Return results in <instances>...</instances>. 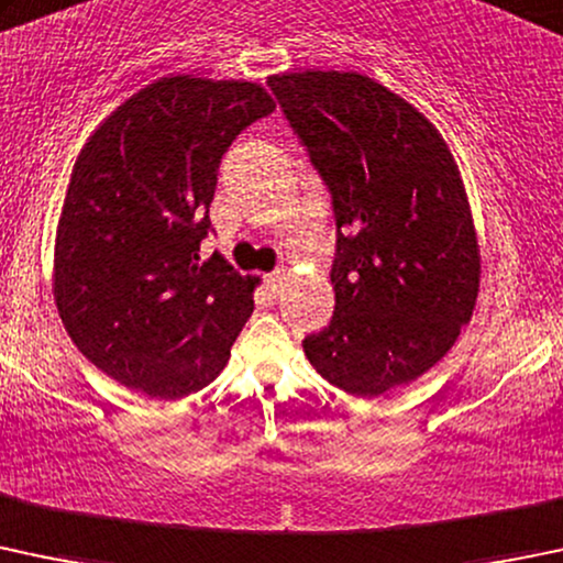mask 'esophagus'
<instances>
[{
  "mask_svg": "<svg viewBox=\"0 0 563 563\" xmlns=\"http://www.w3.org/2000/svg\"><path fill=\"white\" fill-rule=\"evenodd\" d=\"M288 275H291V272H288V269H275V272H272V275L266 277V283H269L272 291H280V288L286 286Z\"/></svg>",
  "mask_w": 563,
  "mask_h": 563,
  "instance_id": "1",
  "label": "esophagus"
}]
</instances>
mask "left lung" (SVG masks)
I'll return each mask as SVG.
<instances>
[{
  "label": "left lung",
  "mask_w": 563,
  "mask_h": 563,
  "mask_svg": "<svg viewBox=\"0 0 563 563\" xmlns=\"http://www.w3.org/2000/svg\"><path fill=\"white\" fill-rule=\"evenodd\" d=\"M272 91L334 199V318L305 356L351 396L426 375L470 323L481 245L440 129L358 73H283Z\"/></svg>",
  "instance_id": "obj_1"
}]
</instances>
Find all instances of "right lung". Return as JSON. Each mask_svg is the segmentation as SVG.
I'll use <instances>...</instances> for the list:
<instances>
[{"instance_id":"add662e5","label":"right lung","mask_w":563,"mask_h":563,"mask_svg":"<svg viewBox=\"0 0 563 563\" xmlns=\"http://www.w3.org/2000/svg\"><path fill=\"white\" fill-rule=\"evenodd\" d=\"M275 110L262 82L169 75L82 145L56 227L53 299L78 351L121 386L183 399L210 386L253 312L258 277L199 264L218 164Z\"/></svg>"}]
</instances>
